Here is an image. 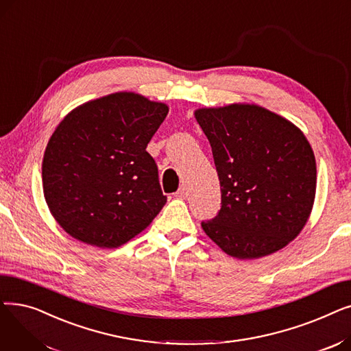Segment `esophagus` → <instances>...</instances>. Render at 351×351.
I'll return each mask as SVG.
<instances>
[{
  "instance_id": "obj_1",
  "label": "esophagus",
  "mask_w": 351,
  "mask_h": 351,
  "mask_svg": "<svg viewBox=\"0 0 351 351\" xmlns=\"http://www.w3.org/2000/svg\"><path fill=\"white\" fill-rule=\"evenodd\" d=\"M175 196L179 197V199H185V197L188 196V189H186V186H180L179 191L175 193Z\"/></svg>"
}]
</instances>
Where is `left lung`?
Segmentation results:
<instances>
[{
	"label": "left lung",
	"instance_id": "8db88e82",
	"mask_svg": "<svg viewBox=\"0 0 351 351\" xmlns=\"http://www.w3.org/2000/svg\"><path fill=\"white\" fill-rule=\"evenodd\" d=\"M220 182V210L202 228L237 259L285 247L306 225L316 195V160L293 123L256 105L197 109Z\"/></svg>",
	"mask_w": 351,
	"mask_h": 351
}]
</instances>
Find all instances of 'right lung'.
Returning a JSON list of instances; mask_svg holds the SVG:
<instances>
[{"label": "right lung", "instance_id": "right-lung-1", "mask_svg": "<svg viewBox=\"0 0 351 351\" xmlns=\"http://www.w3.org/2000/svg\"><path fill=\"white\" fill-rule=\"evenodd\" d=\"M168 110L165 104L118 92L64 118L47 145L43 186L66 233L112 249L152 222L166 196L146 146Z\"/></svg>", "mask_w": 351, "mask_h": 351}]
</instances>
